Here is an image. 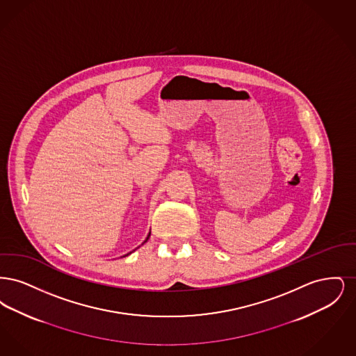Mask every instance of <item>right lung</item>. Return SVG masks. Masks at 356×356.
Segmentation results:
<instances>
[{"mask_svg": "<svg viewBox=\"0 0 356 356\" xmlns=\"http://www.w3.org/2000/svg\"><path fill=\"white\" fill-rule=\"evenodd\" d=\"M149 236H151V232H149V235H148V237H147V238H145V241H144V243H147V240H148V238H149ZM129 254H131V252H129ZM128 254H125V256H128Z\"/></svg>", "mask_w": 356, "mask_h": 356, "instance_id": "right-lung-1", "label": "right lung"}]
</instances>
